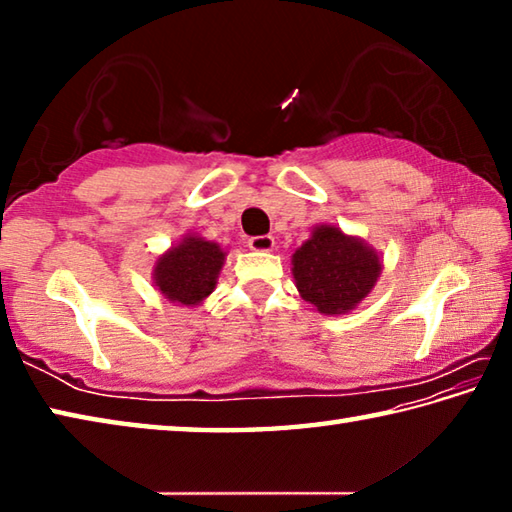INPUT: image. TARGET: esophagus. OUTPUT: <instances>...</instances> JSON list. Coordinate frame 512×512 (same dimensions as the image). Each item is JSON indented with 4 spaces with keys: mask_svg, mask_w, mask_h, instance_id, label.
Wrapping results in <instances>:
<instances>
[{
    "mask_svg": "<svg viewBox=\"0 0 512 512\" xmlns=\"http://www.w3.org/2000/svg\"><path fill=\"white\" fill-rule=\"evenodd\" d=\"M248 248L250 250H257V253H271V250L275 248V239L273 237H250L248 239Z\"/></svg>",
    "mask_w": 512,
    "mask_h": 512,
    "instance_id": "obj_1",
    "label": "esophagus"
}]
</instances>
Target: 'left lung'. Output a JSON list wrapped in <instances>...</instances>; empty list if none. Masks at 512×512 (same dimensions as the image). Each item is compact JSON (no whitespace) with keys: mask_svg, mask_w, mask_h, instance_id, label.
Segmentation results:
<instances>
[{"mask_svg":"<svg viewBox=\"0 0 512 512\" xmlns=\"http://www.w3.org/2000/svg\"><path fill=\"white\" fill-rule=\"evenodd\" d=\"M296 289L325 316L350 314L370 296L381 275V257L361 237L334 223H318L291 255Z\"/></svg>","mask_w":512,"mask_h":512,"instance_id":"obj_1","label":"left lung"}]
</instances>
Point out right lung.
<instances>
[{"instance_id":"right-lung-1","label":"right lung","mask_w":512,"mask_h":512,"mask_svg":"<svg viewBox=\"0 0 512 512\" xmlns=\"http://www.w3.org/2000/svg\"><path fill=\"white\" fill-rule=\"evenodd\" d=\"M228 253L196 232H187L178 244L164 250L153 264V287L178 307H198L216 289V280Z\"/></svg>"}]
</instances>
